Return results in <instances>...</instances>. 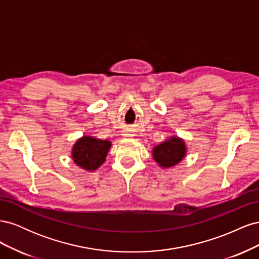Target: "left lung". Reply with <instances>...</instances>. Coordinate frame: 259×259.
Masks as SVG:
<instances>
[{
  "instance_id": "obj_1",
  "label": "left lung",
  "mask_w": 259,
  "mask_h": 259,
  "mask_svg": "<svg viewBox=\"0 0 259 259\" xmlns=\"http://www.w3.org/2000/svg\"><path fill=\"white\" fill-rule=\"evenodd\" d=\"M153 159L162 167L176 165L186 155V145L183 139L170 137L166 142L153 148Z\"/></svg>"
}]
</instances>
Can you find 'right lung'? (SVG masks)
Masks as SVG:
<instances>
[{"label": "right lung", "mask_w": 259, "mask_h": 259, "mask_svg": "<svg viewBox=\"0 0 259 259\" xmlns=\"http://www.w3.org/2000/svg\"><path fill=\"white\" fill-rule=\"evenodd\" d=\"M110 147L111 143L108 140L84 136L74 144L72 159L76 165L83 169L95 170L105 162Z\"/></svg>", "instance_id": "add662e5"}]
</instances>
